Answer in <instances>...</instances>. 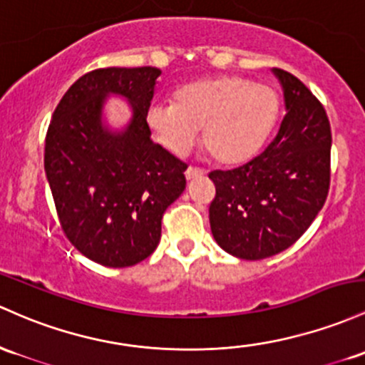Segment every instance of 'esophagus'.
Returning <instances> with one entry per match:
<instances>
[{
    "instance_id": "1",
    "label": "esophagus",
    "mask_w": 365,
    "mask_h": 365,
    "mask_svg": "<svg viewBox=\"0 0 365 365\" xmlns=\"http://www.w3.org/2000/svg\"><path fill=\"white\" fill-rule=\"evenodd\" d=\"M206 175V171L201 170V168H194V166H189L185 171V178L187 180H195V178H201V176Z\"/></svg>"
}]
</instances>
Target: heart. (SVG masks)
<instances>
[{
  "instance_id": "obj_1",
  "label": "heart",
  "mask_w": 365,
  "mask_h": 365,
  "mask_svg": "<svg viewBox=\"0 0 365 365\" xmlns=\"http://www.w3.org/2000/svg\"><path fill=\"white\" fill-rule=\"evenodd\" d=\"M274 86L241 76L192 81L175 91V100H155L145 110L155 140L175 155H183L197 140L223 164L251 159L263 147L279 118Z\"/></svg>"
}]
</instances>
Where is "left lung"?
<instances>
[{"instance_id": "8db88e82", "label": "left lung", "mask_w": 365, "mask_h": 365, "mask_svg": "<svg viewBox=\"0 0 365 365\" xmlns=\"http://www.w3.org/2000/svg\"><path fill=\"white\" fill-rule=\"evenodd\" d=\"M286 115L270 145L235 170L211 171L215 241L241 259H263L298 241L326 202L331 182V124L322 103L274 67Z\"/></svg>"}]
</instances>
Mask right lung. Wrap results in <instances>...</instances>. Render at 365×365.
I'll use <instances>...</instances> for the list:
<instances>
[{
  "mask_svg": "<svg viewBox=\"0 0 365 365\" xmlns=\"http://www.w3.org/2000/svg\"><path fill=\"white\" fill-rule=\"evenodd\" d=\"M158 67H107L66 91L48 126L45 171L63 234L103 267L137 265L154 253L166 207L185 190L187 164L150 140L145 110ZM110 94L130 103L123 130L103 121Z\"/></svg>",
  "mask_w": 365,
  "mask_h": 365,
  "instance_id": "1",
  "label": "right lung"
}]
</instances>
